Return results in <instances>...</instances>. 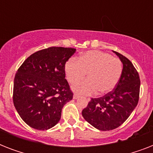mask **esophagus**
I'll return each instance as SVG.
<instances>
[{
    "label": "esophagus",
    "instance_id": "1",
    "mask_svg": "<svg viewBox=\"0 0 153 153\" xmlns=\"http://www.w3.org/2000/svg\"><path fill=\"white\" fill-rule=\"evenodd\" d=\"M79 98V96L78 95V94H74V96H73V98H74V99H78ZM89 100H90V99L88 98V101Z\"/></svg>",
    "mask_w": 153,
    "mask_h": 153
}]
</instances>
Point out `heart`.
<instances>
[{"mask_svg": "<svg viewBox=\"0 0 153 153\" xmlns=\"http://www.w3.org/2000/svg\"><path fill=\"white\" fill-rule=\"evenodd\" d=\"M65 74L71 83L86 76L87 80L72 86V90L82 95L105 94L113 91L122 73V63L117 58L100 51H89L80 55L79 59L70 58L65 64Z\"/></svg>", "mask_w": 153, "mask_h": 153, "instance_id": "1", "label": "heart"}]
</instances>
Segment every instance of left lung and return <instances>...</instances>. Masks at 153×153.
Instances as JSON below:
<instances>
[{"label": "left lung", "instance_id": "obj_1", "mask_svg": "<svg viewBox=\"0 0 153 153\" xmlns=\"http://www.w3.org/2000/svg\"><path fill=\"white\" fill-rule=\"evenodd\" d=\"M114 52L123 65L118 82L113 91L103 97L91 98L82 111L88 123L102 131L112 130L123 124L139 100L140 82L137 70L127 58L117 51Z\"/></svg>", "mask_w": 153, "mask_h": 153}]
</instances>
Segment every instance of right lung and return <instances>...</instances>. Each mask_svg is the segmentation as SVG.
<instances>
[{"mask_svg": "<svg viewBox=\"0 0 153 153\" xmlns=\"http://www.w3.org/2000/svg\"><path fill=\"white\" fill-rule=\"evenodd\" d=\"M75 51L71 48H48L30 55L18 69L13 103L30 127L47 130L59 121L62 107L73 98L64 67Z\"/></svg>", "mask_w": 153, "mask_h": 153, "instance_id": "obj_1", "label": "right lung"}]
</instances>
